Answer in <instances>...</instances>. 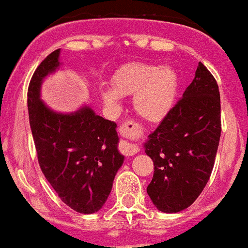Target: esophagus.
<instances>
[{"label": "esophagus", "instance_id": "obj_1", "mask_svg": "<svg viewBox=\"0 0 248 248\" xmlns=\"http://www.w3.org/2000/svg\"><path fill=\"white\" fill-rule=\"evenodd\" d=\"M135 122H127V124H124V126H122L121 129L124 135H127V133L129 135V133H132L133 131H135ZM120 151H121L122 155H135L140 149H138V147L136 146V144L129 143V142H126V140H122L121 143H120Z\"/></svg>", "mask_w": 248, "mask_h": 248}]
</instances>
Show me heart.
Instances as JSON below:
<instances>
[{
  "label": "heart",
  "mask_w": 248,
  "mask_h": 248,
  "mask_svg": "<svg viewBox=\"0 0 248 248\" xmlns=\"http://www.w3.org/2000/svg\"><path fill=\"white\" fill-rule=\"evenodd\" d=\"M112 89L101 96L106 104L119 105L120 96L133 95V108L143 120L158 122L168 115L177 99L179 80L169 66L133 63L120 68L112 77Z\"/></svg>",
  "instance_id": "b5f03b06"
}]
</instances>
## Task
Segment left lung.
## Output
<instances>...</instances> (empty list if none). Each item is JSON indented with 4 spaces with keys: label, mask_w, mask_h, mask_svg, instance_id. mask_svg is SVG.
I'll return each instance as SVG.
<instances>
[{
    "label": "left lung",
    "mask_w": 248,
    "mask_h": 248,
    "mask_svg": "<svg viewBox=\"0 0 248 248\" xmlns=\"http://www.w3.org/2000/svg\"><path fill=\"white\" fill-rule=\"evenodd\" d=\"M221 136V105L215 78L199 63L195 78L144 143L155 173L147 193L163 213H179L202 194Z\"/></svg>",
    "instance_id": "left-lung-1"
}]
</instances>
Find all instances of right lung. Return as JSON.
<instances>
[{"instance_id":"add662e5","label":"right lung","mask_w":248,"mask_h":248,"mask_svg":"<svg viewBox=\"0 0 248 248\" xmlns=\"http://www.w3.org/2000/svg\"><path fill=\"white\" fill-rule=\"evenodd\" d=\"M60 49L35 69L27 93L28 115L39 167L69 207L80 214L100 210L112 189L124 155L117 149L116 124L88 106L58 113L41 100L44 78L59 66Z\"/></svg>"}]
</instances>
